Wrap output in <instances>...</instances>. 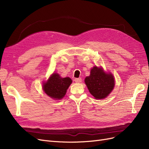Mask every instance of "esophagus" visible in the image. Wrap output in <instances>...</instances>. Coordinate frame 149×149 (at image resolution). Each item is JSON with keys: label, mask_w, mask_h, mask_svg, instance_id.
Instances as JSON below:
<instances>
[{"label": "esophagus", "mask_w": 149, "mask_h": 149, "mask_svg": "<svg viewBox=\"0 0 149 149\" xmlns=\"http://www.w3.org/2000/svg\"><path fill=\"white\" fill-rule=\"evenodd\" d=\"M74 81L76 82V83H81L82 81V79L81 78H76L75 79H74Z\"/></svg>", "instance_id": "1"}]
</instances>
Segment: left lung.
Segmentation results:
<instances>
[{
  "mask_svg": "<svg viewBox=\"0 0 149 149\" xmlns=\"http://www.w3.org/2000/svg\"><path fill=\"white\" fill-rule=\"evenodd\" d=\"M84 81L89 91L96 99L107 97L114 87V78L111 74L105 73L101 68L94 66Z\"/></svg>",
  "mask_w": 149,
  "mask_h": 149,
  "instance_id": "8db88e82",
  "label": "left lung"
}]
</instances>
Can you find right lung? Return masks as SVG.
Segmentation results:
<instances>
[{
  "label": "right lung",
  "instance_id": "right-lung-1",
  "mask_svg": "<svg viewBox=\"0 0 149 149\" xmlns=\"http://www.w3.org/2000/svg\"><path fill=\"white\" fill-rule=\"evenodd\" d=\"M72 83L69 78H61L57 74H53L46 83L43 84V90L47 95L55 100H60L65 95L66 90Z\"/></svg>",
  "mask_w": 149,
  "mask_h": 149
}]
</instances>
